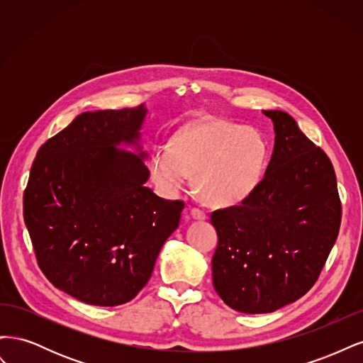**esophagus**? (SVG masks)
<instances>
[{
  "label": "esophagus",
  "instance_id": "1",
  "mask_svg": "<svg viewBox=\"0 0 363 363\" xmlns=\"http://www.w3.org/2000/svg\"><path fill=\"white\" fill-rule=\"evenodd\" d=\"M189 215H191L194 219H206V218H207L206 212L201 211V208H199V207H192Z\"/></svg>",
  "mask_w": 363,
  "mask_h": 363
}]
</instances>
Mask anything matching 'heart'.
I'll return each instance as SVG.
<instances>
[{
  "instance_id": "heart-1",
  "label": "heart",
  "mask_w": 363,
  "mask_h": 363,
  "mask_svg": "<svg viewBox=\"0 0 363 363\" xmlns=\"http://www.w3.org/2000/svg\"><path fill=\"white\" fill-rule=\"evenodd\" d=\"M263 160L265 144L257 131L216 119L184 130L169 148H157L150 168L164 194H179L196 175L206 201L232 206L255 189Z\"/></svg>"
}]
</instances>
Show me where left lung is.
I'll list each match as a JSON object with an SVG mask.
<instances>
[{
  "label": "left lung",
  "mask_w": 363,
  "mask_h": 363,
  "mask_svg": "<svg viewBox=\"0 0 363 363\" xmlns=\"http://www.w3.org/2000/svg\"><path fill=\"white\" fill-rule=\"evenodd\" d=\"M263 113L276 131L265 177L239 204L211 215L215 291L244 313L301 298L320 277L342 216L330 159L286 112Z\"/></svg>",
  "instance_id": "left-lung-1"
}]
</instances>
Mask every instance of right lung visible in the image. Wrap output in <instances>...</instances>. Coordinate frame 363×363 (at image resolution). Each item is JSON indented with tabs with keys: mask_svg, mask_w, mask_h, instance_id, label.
<instances>
[{
	"mask_svg": "<svg viewBox=\"0 0 363 363\" xmlns=\"http://www.w3.org/2000/svg\"><path fill=\"white\" fill-rule=\"evenodd\" d=\"M144 104L84 112L43 144L24 191V221L38 265L57 289L94 306H119L145 286L179 227L182 200L144 183L136 144Z\"/></svg>",
	"mask_w": 363,
	"mask_h": 363,
	"instance_id": "add662e5",
	"label": "right lung"
}]
</instances>
